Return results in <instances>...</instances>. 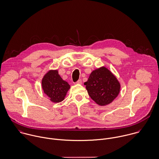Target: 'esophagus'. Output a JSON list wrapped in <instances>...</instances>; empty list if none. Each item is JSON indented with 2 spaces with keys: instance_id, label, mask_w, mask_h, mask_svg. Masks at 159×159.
<instances>
[{
  "instance_id": "esophagus-1",
  "label": "esophagus",
  "mask_w": 159,
  "mask_h": 159,
  "mask_svg": "<svg viewBox=\"0 0 159 159\" xmlns=\"http://www.w3.org/2000/svg\"><path fill=\"white\" fill-rule=\"evenodd\" d=\"M76 84H82V80H80H80H79L76 82Z\"/></svg>"
}]
</instances>
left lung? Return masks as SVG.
I'll return each instance as SVG.
<instances>
[{
	"label": "left lung",
	"mask_w": 159,
	"mask_h": 159,
	"mask_svg": "<svg viewBox=\"0 0 159 159\" xmlns=\"http://www.w3.org/2000/svg\"><path fill=\"white\" fill-rule=\"evenodd\" d=\"M84 85L90 98L101 106L111 103L121 87L117 77L105 66L93 70Z\"/></svg>",
	"instance_id": "8db88e82"
}]
</instances>
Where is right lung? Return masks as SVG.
I'll return each instance as SVG.
<instances>
[{"label":"right lung","mask_w":159,"mask_h":159,"mask_svg":"<svg viewBox=\"0 0 159 159\" xmlns=\"http://www.w3.org/2000/svg\"><path fill=\"white\" fill-rule=\"evenodd\" d=\"M70 87L69 84L59 75L57 69L49 70L42 79L43 91L53 102L63 101Z\"/></svg>","instance_id":"add662e5"}]
</instances>
